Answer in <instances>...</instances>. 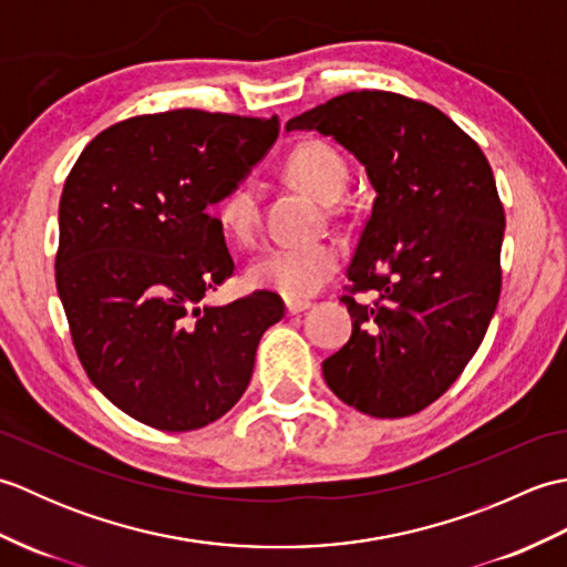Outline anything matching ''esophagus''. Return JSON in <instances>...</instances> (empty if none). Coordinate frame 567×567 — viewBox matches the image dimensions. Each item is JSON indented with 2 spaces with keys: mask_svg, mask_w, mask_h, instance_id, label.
Wrapping results in <instances>:
<instances>
[{
  "mask_svg": "<svg viewBox=\"0 0 567 567\" xmlns=\"http://www.w3.org/2000/svg\"><path fill=\"white\" fill-rule=\"evenodd\" d=\"M285 309L287 315H302V311L309 309V302H305V299H285Z\"/></svg>",
  "mask_w": 567,
  "mask_h": 567,
  "instance_id": "1",
  "label": "esophagus"
}]
</instances>
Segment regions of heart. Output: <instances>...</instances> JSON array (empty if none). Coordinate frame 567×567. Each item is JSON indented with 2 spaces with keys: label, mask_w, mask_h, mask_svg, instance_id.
Wrapping results in <instances>:
<instances>
[{
  "label": "heart",
  "mask_w": 567,
  "mask_h": 567,
  "mask_svg": "<svg viewBox=\"0 0 567 567\" xmlns=\"http://www.w3.org/2000/svg\"><path fill=\"white\" fill-rule=\"evenodd\" d=\"M285 173L297 187L319 202H336L348 183L343 155L327 141H299L285 161ZM221 231L236 244H250L260 226V199L252 185H236L216 207ZM341 265L339 250L327 244L317 246H272L250 262L248 280L252 287L282 295L285 299H307L336 275Z\"/></svg>",
  "instance_id": "heart-1"
}]
</instances>
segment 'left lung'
Returning a JSON list of instances; mask_svg holds the SVG:
<instances>
[{"instance_id":"1","label":"left lung","mask_w":567,"mask_h":567,"mask_svg":"<svg viewBox=\"0 0 567 567\" xmlns=\"http://www.w3.org/2000/svg\"><path fill=\"white\" fill-rule=\"evenodd\" d=\"M333 136L378 197L348 265L353 333L323 380L368 416L416 414L461 378L502 292L504 207L477 143L426 102L346 92L285 126ZM375 291V303L354 295Z\"/></svg>"}]
</instances>
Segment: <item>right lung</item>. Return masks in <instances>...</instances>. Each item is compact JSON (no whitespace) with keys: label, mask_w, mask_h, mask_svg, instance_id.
<instances>
[{"label":"right lung","mask_w":567,"mask_h":567,"mask_svg":"<svg viewBox=\"0 0 567 567\" xmlns=\"http://www.w3.org/2000/svg\"><path fill=\"white\" fill-rule=\"evenodd\" d=\"M280 134V118L175 110L104 128L60 197L55 285L94 388L161 431L212 424L246 392L275 292L199 307L234 275L221 202Z\"/></svg>","instance_id":"add662e5"}]
</instances>
